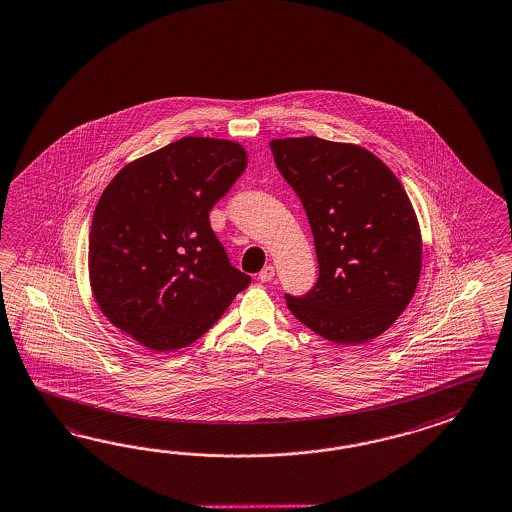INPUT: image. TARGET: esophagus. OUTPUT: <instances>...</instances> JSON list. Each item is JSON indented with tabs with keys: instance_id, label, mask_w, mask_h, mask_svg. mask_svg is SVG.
<instances>
[{
	"instance_id": "esophagus-1",
	"label": "esophagus",
	"mask_w": 512,
	"mask_h": 512,
	"mask_svg": "<svg viewBox=\"0 0 512 512\" xmlns=\"http://www.w3.org/2000/svg\"><path fill=\"white\" fill-rule=\"evenodd\" d=\"M273 277H275V268L273 266H264L262 268L261 273H259V279H261L262 283H270Z\"/></svg>"
}]
</instances>
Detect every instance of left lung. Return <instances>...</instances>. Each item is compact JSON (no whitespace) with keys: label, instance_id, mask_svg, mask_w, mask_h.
Segmentation results:
<instances>
[{"label":"left lung","instance_id":"left-lung-1","mask_svg":"<svg viewBox=\"0 0 512 512\" xmlns=\"http://www.w3.org/2000/svg\"><path fill=\"white\" fill-rule=\"evenodd\" d=\"M305 207L319 275L286 305L332 343L380 336L408 307L421 275V229L397 176L369 150L319 137L270 143Z\"/></svg>","mask_w":512,"mask_h":512}]
</instances>
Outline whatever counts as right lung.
<instances>
[{"label":"right lung","mask_w":512,"mask_h":512,"mask_svg":"<svg viewBox=\"0 0 512 512\" xmlns=\"http://www.w3.org/2000/svg\"><path fill=\"white\" fill-rule=\"evenodd\" d=\"M246 167L239 143L182 137L132 161L104 189L91 222L90 281L115 327L152 351H176L250 286L209 222Z\"/></svg>","instance_id":"1"}]
</instances>
